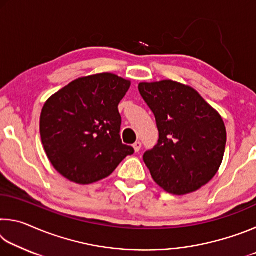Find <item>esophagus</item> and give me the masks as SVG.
<instances>
[{
  "mask_svg": "<svg viewBox=\"0 0 256 256\" xmlns=\"http://www.w3.org/2000/svg\"><path fill=\"white\" fill-rule=\"evenodd\" d=\"M141 146H142V144H141L140 141H136V144H133V148H134V150H136V152H138V151H140Z\"/></svg>",
  "mask_w": 256,
  "mask_h": 256,
  "instance_id": "esophagus-1",
  "label": "esophagus"
}]
</instances>
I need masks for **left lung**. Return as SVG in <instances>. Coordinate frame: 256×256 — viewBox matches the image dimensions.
<instances>
[{"mask_svg":"<svg viewBox=\"0 0 256 256\" xmlns=\"http://www.w3.org/2000/svg\"><path fill=\"white\" fill-rule=\"evenodd\" d=\"M159 140L144 162L166 192L184 196L210 182L222 162L227 133L219 112L196 90L172 80L141 82Z\"/></svg>","mask_w":256,"mask_h":256,"instance_id":"obj_1","label":"left lung"}]
</instances>
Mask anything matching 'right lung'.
<instances>
[{
	"label": "right lung",
	"instance_id": "obj_1",
	"mask_svg": "<svg viewBox=\"0 0 256 256\" xmlns=\"http://www.w3.org/2000/svg\"><path fill=\"white\" fill-rule=\"evenodd\" d=\"M131 82L112 73L79 78L54 94L40 114V138L50 162L78 184L106 178L126 156L118 104Z\"/></svg>",
	"mask_w": 256,
	"mask_h": 256
}]
</instances>
